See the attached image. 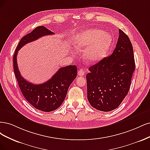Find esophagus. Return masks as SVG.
<instances>
[{"instance_id": "obj_1", "label": "esophagus", "mask_w": 150, "mask_h": 150, "mask_svg": "<svg viewBox=\"0 0 150 150\" xmlns=\"http://www.w3.org/2000/svg\"><path fill=\"white\" fill-rule=\"evenodd\" d=\"M78 75L79 76H83L85 75V71L83 69H79L78 71Z\"/></svg>"}]
</instances>
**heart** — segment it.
I'll list each match as a JSON object with an SVG mask.
<instances>
[{"label": "heart", "instance_id": "1", "mask_svg": "<svg viewBox=\"0 0 150 150\" xmlns=\"http://www.w3.org/2000/svg\"><path fill=\"white\" fill-rule=\"evenodd\" d=\"M112 43V37L110 33L100 29H90L80 32L74 42L76 49H82L89 46L84 50L85 59L89 62H96L101 60Z\"/></svg>", "mask_w": 150, "mask_h": 150}]
</instances>
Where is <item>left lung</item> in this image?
<instances>
[{"instance_id": "1", "label": "left lung", "mask_w": 150, "mask_h": 150, "mask_svg": "<svg viewBox=\"0 0 150 150\" xmlns=\"http://www.w3.org/2000/svg\"><path fill=\"white\" fill-rule=\"evenodd\" d=\"M88 70L86 79L90 104L106 112L118 108L128 93L135 70L133 46L126 33L119 29L112 54Z\"/></svg>"}]
</instances>
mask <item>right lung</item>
<instances>
[{
	"label": "right lung",
	"instance_id": "obj_1",
	"mask_svg": "<svg viewBox=\"0 0 150 150\" xmlns=\"http://www.w3.org/2000/svg\"><path fill=\"white\" fill-rule=\"evenodd\" d=\"M53 34L54 32L45 27H36L21 38L13 57L14 73L23 96L33 107L45 112L55 110L62 105L70 85L76 77V67L68 65L62 67L50 80L42 84L35 85L28 82L21 76L17 66V55L18 51L27 43L43 36Z\"/></svg>",
	"mask_w": 150,
	"mask_h": 150
}]
</instances>
